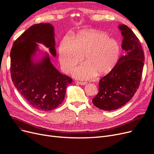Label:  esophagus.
Listing matches in <instances>:
<instances>
[{
	"label": "esophagus",
	"instance_id": "1",
	"mask_svg": "<svg viewBox=\"0 0 154 154\" xmlns=\"http://www.w3.org/2000/svg\"><path fill=\"white\" fill-rule=\"evenodd\" d=\"M76 84H79V85H85L87 83H86V82H79V81H77V82H76Z\"/></svg>",
	"mask_w": 154,
	"mask_h": 154
}]
</instances>
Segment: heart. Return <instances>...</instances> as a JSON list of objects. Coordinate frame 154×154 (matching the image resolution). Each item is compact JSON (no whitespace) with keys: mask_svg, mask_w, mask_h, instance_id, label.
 <instances>
[{"mask_svg":"<svg viewBox=\"0 0 154 154\" xmlns=\"http://www.w3.org/2000/svg\"><path fill=\"white\" fill-rule=\"evenodd\" d=\"M59 60L62 70L68 73L76 65L84 62L72 71L79 79L87 80L107 74L116 66L120 54L117 40L106 32L84 30L74 37H65L59 46Z\"/></svg>","mask_w":154,"mask_h":154,"instance_id":"1","label":"heart"}]
</instances>
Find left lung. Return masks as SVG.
Wrapping results in <instances>:
<instances>
[{"instance_id":"1","label":"left lung","mask_w":154,"mask_h":154,"mask_svg":"<svg viewBox=\"0 0 154 154\" xmlns=\"http://www.w3.org/2000/svg\"><path fill=\"white\" fill-rule=\"evenodd\" d=\"M125 51L116 66L99 81V91L92 99L95 106L103 110H114L131 100L138 89L144 66V53L133 31L119 24Z\"/></svg>"}]
</instances>
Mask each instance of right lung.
Masks as SVG:
<instances>
[{"label": "right lung", "mask_w": 154, "mask_h": 154, "mask_svg": "<svg viewBox=\"0 0 154 154\" xmlns=\"http://www.w3.org/2000/svg\"><path fill=\"white\" fill-rule=\"evenodd\" d=\"M54 27L49 23L30 26L15 40L11 52V72L14 85L27 103L40 111H50L64 100L72 79L62 74L51 62L43 44L55 57Z\"/></svg>", "instance_id": "right-lung-1"}]
</instances>
